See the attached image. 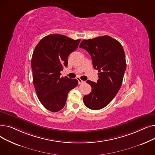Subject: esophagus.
<instances>
[{"label": "esophagus", "mask_w": 155, "mask_h": 155, "mask_svg": "<svg viewBox=\"0 0 155 155\" xmlns=\"http://www.w3.org/2000/svg\"><path fill=\"white\" fill-rule=\"evenodd\" d=\"M78 84H82V83L85 82V81H83L82 80H81L80 78H78Z\"/></svg>", "instance_id": "1"}]
</instances>
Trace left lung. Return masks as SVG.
<instances>
[{"mask_svg": "<svg viewBox=\"0 0 155 155\" xmlns=\"http://www.w3.org/2000/svg\"><path fill=\"white\" fill-rule=\"evenodd\" d=\"M80 48L90 54L94 68L99 71L97 83L87 81L92 92L84 97V102L88 109L99 110L112 101L122 85L126 68L124 49L109 36L84 39Z\"/></svg>", "mask_w": 155, "mask_h": 155, "instance_id": "8db88e82", "label": "left lung"}]
</instances>
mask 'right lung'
I'll list each match as a JSON object with an SVG mask.
<instances>
[{"mask_svg": "<svg viewBox=\"0 0 155 155\" xmlns=\"http://www.w3.org/2000/svg\"><path fill=\"white\" fill-rule=\"evenodd\" d=\"M80 41L61 35H50L40 40L32 53L33 84L40 102L48 110H61L68 92L78 85L77 79L60 77V71L67 67L68 56L77 50Z\"/></svg>", "mask_w": 155, "mask_h": 155, "instance_id": "1", "label": "right lung"}]
</instances>
